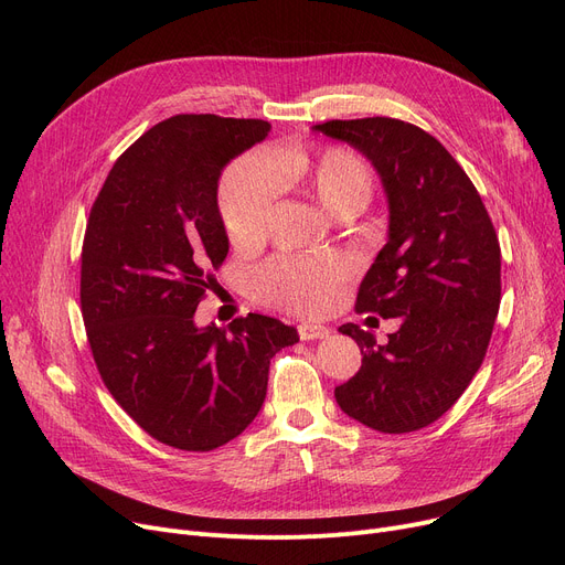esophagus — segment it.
Instances as JSON below:
<instances>
[{"label":"esophagus","mask_w":565,"mask_h":565,"mask_svg":"<svg viewBox=\"0 0 565 565\" xmlns=\"http://www.w3.org/2000/svg\"><path fill=\"white\" fill-rule=\"evenodd\" d=\"M298 334L302 341H311V339H324L330 334V330L324 324H313V322H302L298 324Z\"/></svg>","instance_id":"obj_1"}]
</instances>
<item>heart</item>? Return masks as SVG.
Segmentation results:
<instances>
[{"label": "heart", "mask_w": 565, "mask_h": 565, "mask_svg": "<svg viewBox=\"0 0 565 565\" xmlns=\"http://www.w3.org/2000/svg\"><path fill=\"white\" fill-rule=\"evenodd\" d=\"M281 181L307 190L337 220L362 213L375 192L371 164L345 146H328L316 156L300 148L275 158L265 151L245 153L228 164L220 183V215L233 245L249 247L265 235ZM345 279L348 267L339 258L279 256L254 275V290L265 305L318 316L332 305Z\"/></svg>", "instance_id": "b5f03b06"}]
</instances>
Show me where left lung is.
<instances>
[{"mask_svg": "<svg viewBox=\"0 0 565 565\" xmlns=\"http://www.w3.org/2000/svg\"><path fill=\"white\" fill-rule=\"evenodd\" d=\"M377 169L390 196V243L354 311L403 318L390 343L345 322L362 366L334 390L348 417L390 433L430 426L483 364L501 302V249L481 194L433 135L390 116L324 121Z\"/></svg>", "mask_w": 565, "mask_h": 565, "instance_id": "1", "label": "left lung"}]
</instances>
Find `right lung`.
I'll return each mask as SVG.
<instances>
[{
  "instance_id": "add662e5",
  "label": "right lung",
  "mask_w": 565,
  "mask_h": 565,
  "mask_svg": "<svg viewBox=\"0 0 565 565\" xmlns=\"http://www.w3.org/2000/svg\"><path fill=\"white\" fill-rule=\"evenodd\" d=\"M267 130L260 118H167L118 156L86 222L79 305L98 373L139 428L181 451L241 435L265 401L275 352L298 341L260 313L228 330L194 324L228 254L220 173Z\"/></svg>"
}]
</instances>
